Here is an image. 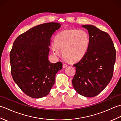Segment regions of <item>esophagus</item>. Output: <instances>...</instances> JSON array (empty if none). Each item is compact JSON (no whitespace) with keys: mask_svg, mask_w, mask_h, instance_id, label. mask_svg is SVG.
I'll return each mask as SVG.
<instances>
[{"mask_svg":"<svg viewBox=\"0 0 121 121\" xmlns=\"http://www.w3.org/2000/svg\"><path fill=\"white\" fill-rule=\"evenodd\" d=\"M67 66H68L67 64H63V68H65L66 67H67Z\"/></svg>","mask_w":121,"mask_h":121,"instance_id":"esophagus-1","label":"esophagus"}]
</instances>
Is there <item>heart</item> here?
Masks as SVG:
<instances>
[{
  "instance_id": "obj_1",
  "label": "heart",
  "mask_w": 121,
  "mask_h": 121,
  "mask_svg": "<svg viewBox=\"0 0 121 121\" xmlns=\"http://www.w3.org/2000/svg\"><path fill=\"white\" fill-rule=\"evenodd\" d=\"M90 39L87 33L83 30L69 29L56 35L55 40L51 43V49L54 55L60 56L61 50L65 58L70 61H77L85 55Z\"/></svg>"
}]
</instances>
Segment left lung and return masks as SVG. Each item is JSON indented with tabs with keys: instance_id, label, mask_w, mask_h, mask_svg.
I'll return each instance as SVG.
<instances>
[{
	"instance_id": "left-lung-1",
	"label": "left lung",
	"mask_w": 121,
	"mask_h": 121,
	"mask_svg": "<svg viewBox=\"0 0 121 121\" xmlns=\"http://www.w3.org/2000/svg\"><path fill=\"white\" fill-rule=\"evenodd\" d=\"M90 43L85 55L74 65L76 73L72 85L78 93L93 97L100 93L111 80L116 59V50L107 33L92 25H84Z\"/></svg>"
}]
</instances>
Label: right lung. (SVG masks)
<instances>
[{"mask_svg": "<svg viewBox=\"0 0 121 121\" xmlns=\"http://www.w3.org/2000/svg\"><path fill=\"white\" fill-rule=\"evenodd\" d=\"M61 24H40L19 35L10 53L11 72L15 83L27 96L40 98L49 93L62 63L48 60L50 38Z\"/></svg>", "mask_w": 121, "mask_h": 121, "instance_id": "1", "label": "right lung"}]
</instances>
